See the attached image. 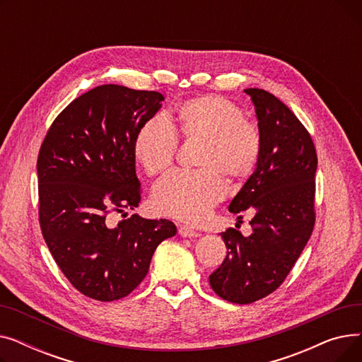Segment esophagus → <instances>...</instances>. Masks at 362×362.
<instances>
[{"label": "esophagus", "instance_id": "esophagus-1", "mask_svg": "<svg viewBox=\"0 0 362 362\" xmlns=\"http://www.w3.org/2000/svg\"><path fill=\"white\" fill-rule=\"evenodd\" d=\"M179 233L183 238H198L199 236V233L197 230L191 229V227H187V226H179Z\"/></svg>", "mask_w": 362, "mask_h": 362}]
</instances>
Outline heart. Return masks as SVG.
<instances>
[{
	"instance_id": "1",
	"label": "heart",
	"mask_w": 362,
	"mask_h": 362,
	"mask_svg": "<svg viewBox=\"0 0 362 362\" xmlns=\"http://www.w3.org/2000/svg\"><path fill=\"white\" fill-rule=\"evenodd\" d=\"M173 120L183 139H202L199 170H179L163 177L152 191V205L167 217L187 223L202 221L226 195V180H246L262 154L258 126L245 119L239 105L218 95H202L182 103ZM177 136L156 116L141 124L133 154L149 176L165 171L175 160Z\"/></svg>"
}]
</instances>
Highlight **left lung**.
<instances>
[{
  "instance_id": "obj_1",
  "label": "left lung",
  "mask_w": 362,
  "mask_h": 362,
  "mask_svg": "<svg viewBox=\"0 0 362 362\" xmlns=\"http://www.w3.org/2000/svg\"><path fill=\"white\" fill-rule=\"evenodd\" d=\"M245 92L255 105L262 154L229 211L254 213L252 233L233 227L220 233L227 255L210 276L220 298L240 305L273 293L305 248L315 224L317 171L314 142L295 114L267 90Z\"/></svg>"
}]
</instances>
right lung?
Listing matches in <instances>:
<instances>
[{"instance_id": "add662e5", "label": "right lung", "mask_w": 362, "mask_h": 362, "mask_svg": "<svg viewBox=\"0 0 362 362\" xmlns=\"http://www.w3.org/2000/svg\"><path fill=\"white\" fill-rule=\"evenodd\" d=\"M164 97L156 90L101 85L71 101L48 129L37 156L40 224L67 280L88 298L111 302L145 279L173 221L110 216L141 202L133 141Z\"/></svg>"}]
</instances>
